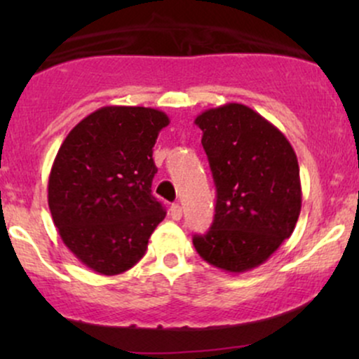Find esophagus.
I'll list each match as a JSON object with an SVG mask.
<instances>
[{"label":"esophagus","mask_w":359,"mask_h":359,"mask_svg":"<svg viewBox=\"0 0 359 359\" xmlns=\"http://www.w3.org/2000/svg\"><path fill=\"white\" fill-rule=\"evenodd\" d=\"M170 214H172V219L179 221L180 217H182V205H180V204H172Z\"/></svg>","instance_id":"1"}]
</instances>
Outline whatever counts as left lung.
<instances>
[{"instance_id":"1","label":"left lung","mask_w":359,"mask_h":359,"mask_svg":"<svg viewBox=\"0 0 359 359\" xmlns=\"http://www.w3.org/2000/svg\"><path fill=\"white\" fill-rule=\"evenodd\" d=\"M194 123L203 130L217 192L212 226L192 240L196 251L228 273L257 269L297 224V155L277 126L245 104L205 109Z\"/></svg>"}]
</instances>
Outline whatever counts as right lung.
<instances>
[{
  "label": "right lung",
  "instance_id": "obj_1",
  "mask_svg": "<svg viewBox=\"0 0 359 359\" xmlns=\"http://www.w3.org/2000/svg\"><path fill=\"white\" fill-rule=\"evenodd\" d=\"M170 119L143 106H104L64 140L48 175V208L64 245L100 275L143 258L165 217L151 196L154 147Z\"/></svg>",
  "mask_w": 359,
  "mask_h": 359
}]
</instances>
